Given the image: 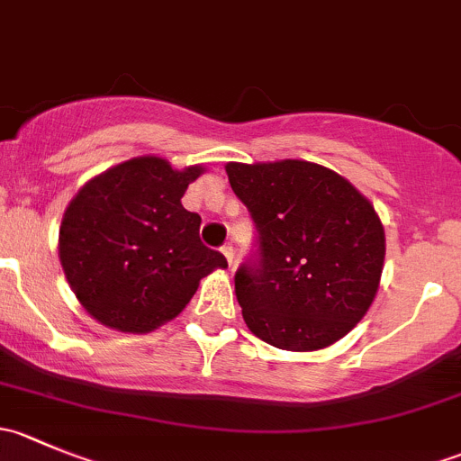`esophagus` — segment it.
Masks as SVG:
<instances>
[{
  "mask_svg": "<svg viewBox=\"0 0 461 461\" xmlns=\"http://www.w3.org/2000/svg\"><path fill=\"white\" fill-rule=\"evenodd\" d=\"M222 254H225L227 265H230V269H234V265H236V260H234V248H231V245H225V248H222Z\"/></svg>",
  "mask_w": 461,
  "mask_h": 461,
  "instance_id": "34e87169",
  "label": "esophagus"
}]
</instances>
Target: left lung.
I'll use <instances>...</instances> for the list:
<instances>
[{"label": "left lung", "instance_id": "obj_1", "mask_svg": "<svg viewBox=\"0 0 461 461\" xmlns=\"http://www.w3.org/2000/svg\"><path fill=\"white\" fill-rule=\"evenodd\" d=\"M225 171L258 231L257 257L234 276L248 328L292 352L346 337L384 269V225L368 198L317 162H227Z\"/></svg>", "mask_w": 461, "mask_h": 461}]
</instances>
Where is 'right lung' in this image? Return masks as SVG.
<instances>
[{"instance_id": "add662e5", "label": "right lung", "mask_w": 461, "mask_h": 461, "mask_svg": "<svg viewBox=\"0 0 461 461\" xmlns=\"http://www.w3.org/2000/svg\"><path fill=\"white\" fill-rule=\"evenodd\" d=\"M158 156L102 171L76 194L59 227V263L82 308L106 328L147 334L178 317L221 252L201 243V216L180 198L203 174Z\"/></svg>"}]
</instances>
